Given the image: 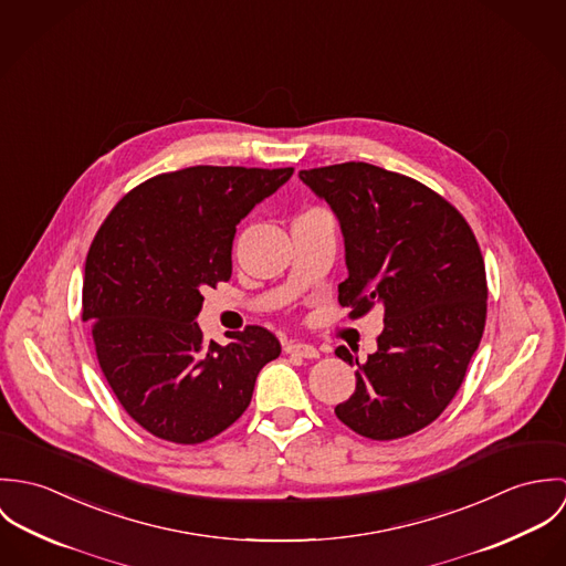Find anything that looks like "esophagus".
Returning <instances> with one entry per match:
<instances>
[{
	"label": "esophagus",
	"mask_w": 566,
	"mask_h": 566,
	"mask_svg": "<svg viewBox=\"0 0 566 566\" xmlns=\"http://www.w3.org/2000/svg\"><path fill=\"white\" fill-rule=\"evenodd\" d=\"M285 350H287V353H292V355L307 357V359H316V357H321L318 348H316V346H312V344H305V342H290Z\"/></svg>",
	"instance_id": "1"
}]
</instances>
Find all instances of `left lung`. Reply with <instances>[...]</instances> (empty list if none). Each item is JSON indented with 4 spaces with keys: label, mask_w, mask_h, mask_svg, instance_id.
I'll use <instances>...</instances> for the list:
<instances>
[{
    "label": "left lung",
    "mask_w": 566,
    "mask_h": 566,
    "mask_svg": "<svg viewBox=\"0 0 566 566\" xmlns=\"http://www.w3.org/2000/svg\"><path fill=\"white\" fill-rule=\"evenodd\" d=\"M339 220L348 279L337 287L350 318L384 310L377 353L335 416L370 440L431 424L458 395L485 324L484 256L464 216L427 185L370 163L301 169Z\"/></svg>",
    "instance_id": "obj_1"
}]
</instances>
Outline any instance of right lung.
<instances>
[{
    "instance_id": "add662e5",
    "label": "right lung",
    "mask_w": 566,
    "mask_h": 566,
    "mask_svg": "<svg viewBox=\"0 0 566 566\" xmlns=\"http://www.w3.org/2000/svg\"><path fill=\"white\" fill-rule=\"evenodd\" d=\"M294 167L196 165L128 191L95 233L82 283V321L126 413L153 436L200 444L250 405L259 370L281 355L250 324L220 346L196 323L202 290L231 279L233 238L256 202Z\"/></svg>"
}]
</instances>
